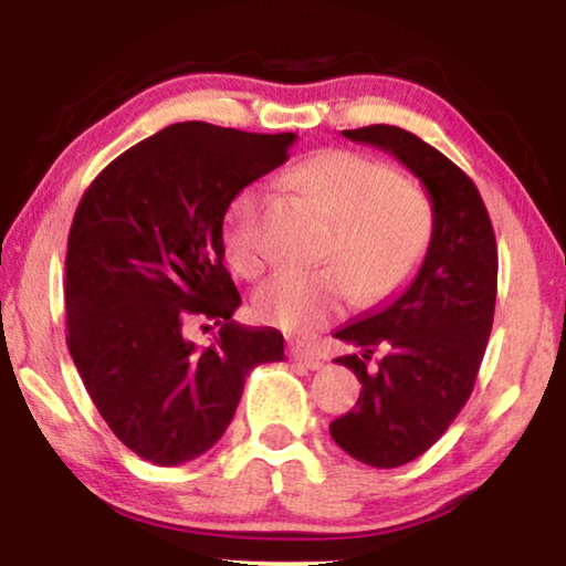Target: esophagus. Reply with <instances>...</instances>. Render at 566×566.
Masks as SVG:
<instances>
[{"instance_id": "1", "label": "esophagus", "mask_w": 566, "mask_h": 566, "mask_svg": "<svg viewBox=\"0 0 566 566\" xmlns=\"http://www.w3.org/2000/svg\"><path fill=\"white\" fill-rule=\"evenodd\" d=\"M289 358L293 363H298V366L308 368V370H319L324 366V360L319 358V355H316L314 350H306V347H301V345L289 347Z\"/></svg>"}]
</instances>
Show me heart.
I'll return each mask as SVG.
<instances>
[{"label": "heart", "instance_id": "obj_1", "mask_svg": "<svg viewBox=\"0 0 566 566\" xmlns=\"http://www.w3.org/2000/svg\"><path fill=\"white\" fill-rule=\"evenodd\" d=\"M293 188L332 216L319 268H285L254 293L258 319L306 335L343 314L358 293L376 301L401 289L428 252L432 208L417 185L399 180L381 161L347 149L314 154L289 169ZM262 203L258 185H247L223 216V250L244 277L265 268L260 239Z\"/></svg>", "mask_w": 566, "mask_h": 566}]
</instances>
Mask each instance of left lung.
I'll list each match as a JSON object with an SVG mask.
<instances>
[{
    "label": "left lung",
    "instance_id": "left-lung-1",
    "mask_svg": "<svg viewBox=\"0 0 566 566\" xmlns=\"http://www.w3.org/2000/svg\"><path fill=\"white\" fill-rule=\"evenodd\" d=\"M343 136L397 157L432 208V237L415 281L335 332L360 347L335 363L363 389L329 436L355 461L397 469L428 451L471 397L494 319L497 242L476 185L422 138L397 126ZM376 349L382 355L374 369L367 363Z\"/></svg>",
    "mask_w": 566,
    "mask_h": 566
}]
</instances>
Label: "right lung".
Wrapping results in <instances>:
<instances>
[{"label": "right lung", "mask_w": 566, "mask_h": 566, "mask_svg": "<svg viewBox=\"0 0 566 566\" xmlns=\"http://www.w3.org/2000/svg\"><path fill=\"white\" fill-rule=\"evenodd\" d=\"M293 142L175 123L113 159L80 200L66 345L107 428L144 461L203 455L227 432L250 370L283 360L281 332L231 319L242 298L223 268V216ZM206 318L220 335L196 346L187 327Z\"/></svg>", "instance_id": "right-lung-1"}]
</instances>
